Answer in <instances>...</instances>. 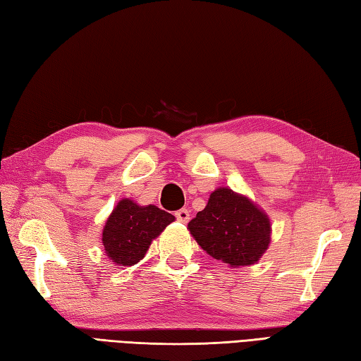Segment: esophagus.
I'll use <instances>...</instances> for the list:
<instances>
[{
    "instance_id": "34e87169",
    "label": "esophagus",
    "mask_w": 361,
    "mask_h": 361,
    "mask_svg": "<svg viewBox=\"0 0 361 361\" xmlns=\"http://www.w3.org/2000/svg\"><path fill=\"white\" fill-rule=\"evenodd\" d=\"M189 211L188 209H185V208H183V209H178V211H176V213H175V217H176V221H180V222H183V224H186L188 221H189Z\"/></svg>"
}]
</instances>
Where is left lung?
<instances>
[{
	"mask_svg": "<svg viewBox=\"0 0 361 361\" xmlns=\"http://www.w3.org/2000/svg\"><path fill=\"white\" fill-rule=\"evenodd\" d=\"M188 228L204 252L231 267L255 264L271 243L269 217L230 188L211 192Z\"/></svg>",
	"mask_w": 361,
	"mask_h": 361,
	"instance_id": "left-lung-1",
	"label": "left lung"
}]
</instances>
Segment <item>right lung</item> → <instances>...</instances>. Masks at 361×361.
I'll use <instances>...</instances> for the list:
<instances>
[{"mask_svg": "<svg viewBox=\"0 0 361 361\" xmlns=\"http://www.w3.org/2000/svg\"><path fill=\"white\" fill-rule=\"evenodd\" d=\"M175 217L154 204L139 207L130 199L117 203L103 228V245L116 264L133 266L145 257L154 238Z\"/></svg>", "mask_w": 361, "mask_h": 361, "instance_id": "right-lung-1", "label": "right lung"}]
</instances>
